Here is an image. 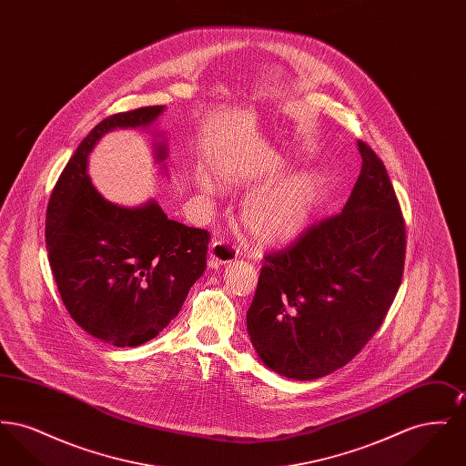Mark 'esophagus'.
<instances>
[{
    "label": "esophagus",
    "instance_id": "esophagus-1",
    "mask_svg": "<svg viewBox=\"0 0 466 466\" xmlns=\"http://www.w3.org/2000/svg\"><path fill=\"white\" fill-rule=\"evenodd\" d=\"M239 255V249L228 241H215L209 246V267H220L230 264Z\"/></svg>",
    "mask_w": 466,
    "mask_h": 466
}]
</instances>
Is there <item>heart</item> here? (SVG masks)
Here are the masks:
<instances>
[{
  "label": "heart",
  "mask_w": 466,
  "mask_h": 466,
  "mask_svg": "<svg viewBox=\"0 0 466 466\" xmlns=\"http://www.w3.org/2000/svg\"><path fill=\"white\" fill-rule=\"evenodd\" d=\"M276 167H262L260 177H270ZM228 181H239L228 177ZM198 185L204 192L211 190L208 179L199 177ZM318 194V183L308 175L291 177L274 187L258 192L246 202L243 209L244 227L260 243H285L302 232L309 220Z\"/></svg>",
  "instance_id": "heart-1"
}]
</instances>
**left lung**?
Here are the masks:
<instances>
[{
    "label": "left lung",
    "mask_w": 466,
    "mask_h": 466,
    "mask_svg": "<svg viewBox=\"0 0 466 466\" xmlns=\"http://www.w3.org/2000/svg\"><path fill=\"white\" fill-rule=\"evenodd\" d=\"M358 150L363 164L344 209L264 257L246 323L281 376L312 380L350 363L397 297L405 220L382 160L365 141Z\"/></svg>",
    "instance_id": "obj_1"
}]
</instances>
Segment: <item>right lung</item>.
Segmentation results:
<instances>
[{
    "label": "right lung",
    "mask_w": 466,
    "mask_h": 466,
    "mask_svg": "<svg viewBox=\"0 0 466 466\" xmlns=\"http://www.w3.org/2000/svg\"><path fill=\"white\" fill-rule=\"evenodd\" d=\"M164 106L101 120L78 145L46 208L45 241L63 304L96 339L134 348L162 332L206 270L209 232L169 220L156 200L120 208L87 177L97 139L116 127L148 126ZM158 158L166 157L164 147Z\"/></svg>",
    "instance_id": "obj_1"
}]
</instances>
